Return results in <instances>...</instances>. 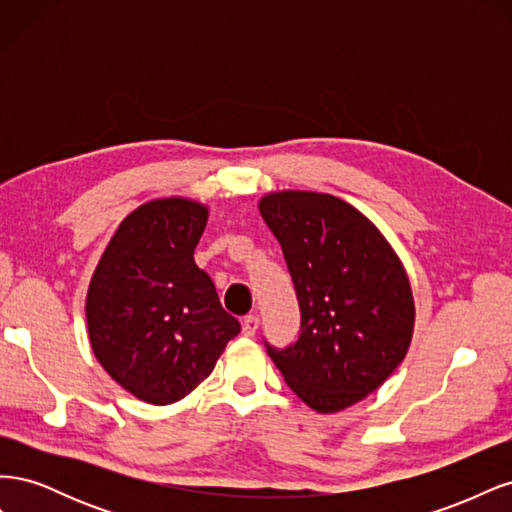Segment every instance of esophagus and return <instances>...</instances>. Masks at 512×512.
Instances as JSON below:
<instances>
[{
    "instance_id": "esophagus-1",
    "label": "esophagus",
    "mask_w": 512,
    "mask_h": 512,
    "mask_svg": "<svg viewBox=\"0 0 512 512\" xmlns=\"http://www.w3.org/2000/svg\"><path fill=\"white\" fill-rule=\"evenodd\" d=\"M258 324H260V318L256 314H250L243 318V335L245 337H254L256 331H258Z\"/></svg>"
}]
</instances>
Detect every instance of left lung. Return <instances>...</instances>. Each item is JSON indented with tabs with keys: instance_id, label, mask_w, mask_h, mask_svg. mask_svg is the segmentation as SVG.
<instances>
[{
	"instance_id": "1",
	"label": "left lung",
	"mask_w": 512,
	"mask_h": 512,
	"mask_svg": "<svg viewBox=\"0 0 512 512\" xmlns=\"http://www.w3.org/2000/svg\"><path fill=\"white\" fill-rule=\"evenodd\" d=\"M258 207L301 309L297 342H265L267 352L309 408L344 410L404 361L414 329L408 275L380 230L331 194L275 192Z\"/></svg>"
}]
</instances>
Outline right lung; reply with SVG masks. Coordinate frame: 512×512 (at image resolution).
Returning <instances> with one entry per match:
<instances>
[{
  "instance_id": "add662e5",
  "label": "right lung",
  "mask_w": 512,
  "mask_h": 512,
  "mask_svg": "<svg viewBox=\"0 0 512 512\" xmlns=\"http://www.w3.org/2000/svg\"><path fill=\"white\" fill-rule=\"evenodd\" d=\"M207 215L188 198L141 205L119 224L91 277V348L108 376L147 404H175L194 391L241 331L194 262Z\"/></svg>"
}]
</instances>
